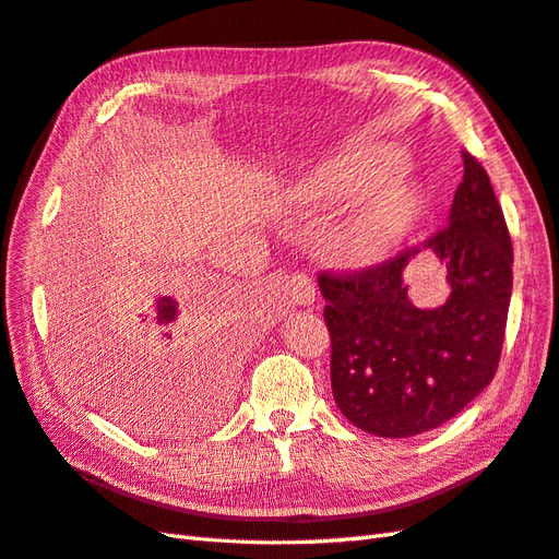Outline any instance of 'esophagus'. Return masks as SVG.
<instances>
[{"label":"esophagus","mask_w":559,"mask_h":559,"mask_svg":"<svg viewBox=\"0 0 559 559\" xmlns=\"http://www.w3.org/2000/svg\"><path fill=\"white\" fill-rule=\"evenodd\" d=\"M288 293L293 305L297 307H313V299H317V288L307 274H295L288 281Z\"/></svg>","instance_id":"esophagus-1"}]
</instances>
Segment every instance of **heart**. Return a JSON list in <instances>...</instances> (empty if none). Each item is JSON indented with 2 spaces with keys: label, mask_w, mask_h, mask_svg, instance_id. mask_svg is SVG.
Here are the masks:
<instances>
[{
  "label": "heart",
  "mask_w": 559,
  "mask_h": 559,
  "mask_svg": "<svg viewBox=\"0 0 559 559\" xmlns=\"http://www.w3.org/2000/svg\"><path fill=\"white\" fill-rule=\"evenodd\" d=\"M404 167L399 153H347L321 167L305 183V198L319 207L352 203L394 181ZM420 207L423 198L413 186H390L345 228L342 250L356 260H373L390 252L416 224Z\"/></svg>",
  "instance_id": "b5f03b06"
}]
</instances>
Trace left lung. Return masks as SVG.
<instances>
[{
    "label": "left lung",
    "mask_w": 559,
    "mask_h": 559,
    "mask_svg": "<svg viewBox=\"0 0 559 559\" xmlns=\"http://www.w3.org/2000/svg\"><path fill=\"white\" fill-rule=\"evenodd\" d=\"M449 222L354 276L321 274L335 404L368 435L402 439L457 416L496 376L512 295V242L489 175L463 151ZM432 253L450 297L420 308L407 266Z\"/></svg>",
    "instance_id": "obj_1"
}]
</instances>
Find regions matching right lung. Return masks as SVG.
I'll list each match as a JSON object with an SVG mask.
<instances>
[{
    "label": "right lung",
    "instance_id": "obj_1",
    "mask_svg": "<svg viewBox=\"0 0 559 559\" xmlns=\"http://www.w3.org/2000/svg\"><path fill=\"white\" fill-rule=\"evenodd\" d=\"M236 307L217 295L146 305L104 299L66 342L70 366L108 416L148 435H177L217 418L238 376L240 347L228 323Z\"/></svg>",
    "mask_w": 559,
    "mask_h": 559
}]
</instances>
